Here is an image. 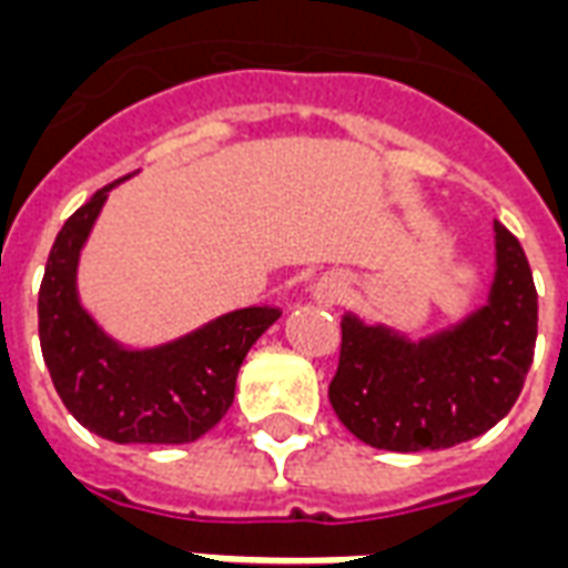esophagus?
<instances>
[{"instance_id":"34e87169","label":"esophagus","mask_w":568,"mask_h":568,"mask_svg":"<svg viewBox=\"0 0 568 568\" xmlns=\"http://www.w3.org/2000/svg\"><path fill=\"white\" fill-rule=\"evenodd\" d=\"M318 297H322L324 303H336L342 297V283H336V280H324L322 288H318Z\"/></svg>"}]
</instances>
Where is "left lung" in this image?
I'll return each mask as SVG.
<instances>
[{
  "label": "left lung",
  "instance_id": "1",
  "mask_svg": "<svg viewBox=\"0 0 568 568\" xmlns=\"http://www.w3.org/2000/svg\"><path fill=\"white\" fill-rule=\"evenodd\" d=\"M536 285L518 237L495 223L488 301L447 331L408 339L342 315L331 405L354 438L389 453L447 449L509 414L536 345Z\"/></svg>",
  "mask_w": 568,
  "mask_h": 568
}]
</instances>
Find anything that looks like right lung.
Segmentation results:
<instances>
[{"label": "right lung", "instance_id": "right-lung-1", "mask_svg": "<svg viewBox=\"0 0 568 568\" xmlns=\"http://www.w3.org/2000/svg\"><path fill=\"white\" fill-rule=\"evenodd\" d=\"M101 187L64 220L41 292L38 336L53 387L73 419L115 444H190L223 419L253 342L280 318L276 306H246L154 348H128L82 310L77 265L110 190Z\"/></svg>", "mask_w": 568, "mask_h": 568}]
</instances>
